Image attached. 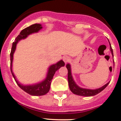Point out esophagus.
<instances>
[{
	"label": "esophagus",
	"mask_w": 121,
	"mask_h": 121,
	"mask_svg": "<svg viewBox=\"0 0 121 121\" xmlns=\"http://www.w3.org/2000/svg\"><path fill=\"white\" fill-rule=\"evenodd\" d=\"M63 60H64V61L65 63H67L68 62L70 61V57H68V56H64V57H63Z\"/></svg>",
	"instance_id": "34e87169"
}]
</instances>
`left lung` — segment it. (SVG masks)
Listing matches in <instances>:
<instances>
[{
	"label": "left lung",
	"mask_w": 121,
	"mask_h": 121,
	"mask_svg": "<svg viewBox=\"0 0 121 121\" xmlns=\"http://www.w3.org/2000/svg\"><path fill=\"white\" fill-rule=\"evenodd\" d=\"M110 51L112 52V54L113 56V49H112V47H110ZM67 70H68V85H69V88H70V90L71 91V92L73 93L74 94L77 95H79V96H93L95 95H97V94L99 93L100 91H102L103 90L106 88L107 86L108 85L110 82H108L107 84L104 85L100 88H98V89L95 90H90V89H86V88H82L79 87L76 84L75 82L74 81L73 79L72 74H71V67L69 64H67L66 65Z\"/></svg>",
	"instance_id": "8db88e82"
}]
</instances>
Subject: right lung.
Segmentation results:
<instances>
[{
  "label": "right lung",
  "instance_id": "right-lung-1",
  "mask_svg": "<svg viewBox=\"0 0 121 121\" xmlns=\"http://www.w3.org/2000/svg\"><path fill=\"white\" fill-rule=\"evenodd\" d=\"M42 28V26L41 25L39 24V23H35V24L32 25L26 28L23 29V30L21 31L20 34L15 39V41L13 43L12 48H11V51L10 53V69L15 81H16V82L18 85V86L21 89H22L24 91L28 93L29 95H32V96H43V95H45V94L47 93L49 91V90H50L51 80L53 79L56 71H57V70H59L61 67H64L65 65V63H64V62L62 60L59 61L56 64H53V65H51L48 68L47 76V78H46L42 82L35 84V85H22L16 79V76H15L13 72L12 63L13 60V54L15 50H16L17 43H18V42L19 40L25 39L30 34L34 33H37L40 30H41Z\"/></svg>",
  "mask_w": 121,
  "mask_h": 121
}]
</instances>
